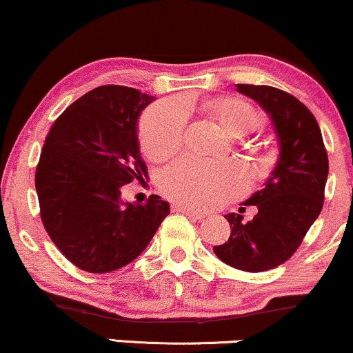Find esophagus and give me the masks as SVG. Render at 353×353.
<instances>
[{
  "label": "esophagus",
  "mask_w": 353,
  "mask_h": 353,
  "mask_svg": "<svg viewBox=\"0 0 353 353\" xmlns=\"http://www.w3.org/2000/svg\"><path fill=\"white\" fill-rule=\"evenodd\" d=\"M173 211H176V212H183V214H186L190 217V219H194V221H203L204 216L203 212H199V211H193V210H190V208H186V206H181V204H173Z\"/></svg>",
  "instance_id": "34e87169"
}]
</instances>
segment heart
Returning a JSON list of instances; mask_svg holds the SVG:
<instances>
[{
    "mask_svg": "<svg viewBox=\"0 0 353 353\" xmlns=\"http://www.w3.org/2000/svg\"><path fill=\"white\" fill-rule=\"evenodd\" d=\"M203 108L232 137L245 136L260 123V112L241 97L210 99L203 103ZM186 123L188 112L183 103L165 99L150 106L141 119L143 154L154 160L175 154L183 142ZM159 188L181 206L211 210L242 194L247 178L236 165L183 157L160 172Z\"/></svg>",
    "mask_w": 353,
    "mask_h": 353,
    "instance_id": "obj_1",
    "label": "heart"
}]
</instances>
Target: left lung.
Instances as JSON below:
<instances>
[{
	"mask_svg": "<svg viewBox=\"0 0 353 353\" xmlns=\"http://www.w3.org/2000/svg\"><path fill=\"white\" fill-rule=\"evenodd\" d=\"M237 91L270 114L280 157L265 188L242 203L256 206L254 219L225 216L230 237L212 250L230 267L255 273L286 262L301 245L323 210L329 160L314 114L296 97L267 85H237Z\"/></svg>",
	"mask_w": 353,
	"mask_h": 353,
	"instance_id": "8db88e82",
	"label": "left lung"
}]
</instances>
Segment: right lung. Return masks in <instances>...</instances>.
<instances>
[{"label":"right lung","instance_id":"1","mask_svg":"<svg viewBox=\"0 0 353 353\" xmlns=\"http://www.w3.org/2000/svg\"><path fill=\"white\" fill-rule=\"evenodd\" d=\"M154 97L103 85L88 91L52 124L36 168L41 219L70 262L90 273L123 268L142 254L170 214L152 194L124 203L121 190L143 180L137 119Z\"/></svg>","mask_w":353,"mask_h":353}]
</instances>
